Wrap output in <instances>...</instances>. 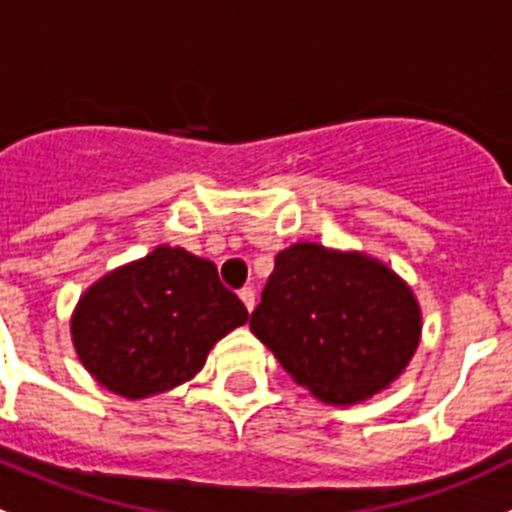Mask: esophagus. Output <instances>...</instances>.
<instances>
[{
	"label": "esophagus",
	"mask_w": 512,
	"mask_h": 512,
	"mask_svg": "<svg viewBox=\"0 0 512 512\" xmlns=\"http://www.w3.org/2000/svg\"><path fill=\"white\" fill-rule=\"evenodd\" d=\"M239 298H242V303L247 306V311H255V306H257L255 288H242L239 290Z\"/></svg>",
	"instance_id": "34e87169"
}]
</instances>
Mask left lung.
Masks as SVG:
<instances>
[{
    "instance_id": "8db88e82",
    "label": "left lung",
    "mask_w": 512,
    "mask_h": 512,
    "mask_svg": "<svg viewBox=\"0 0 512 512\" xmlns=\"http://www.w3.org/2000/svg\"><path fill=\"white\" fill-rule=\"evenodd\" d=\"M250 329L313 398L357 405L411 365L423 321L411 285L382 260L296 242L275 257Z\"/></svg>"
}]
</instances>
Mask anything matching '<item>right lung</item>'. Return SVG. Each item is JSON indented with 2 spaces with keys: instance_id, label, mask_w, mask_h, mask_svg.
Returning <instances> with one entry per match:
<instances>
[{
  "instance_id": "right-lung-1",
  "label": "right lung",
  "mask_w": 512,
  "mask_h": 512,
  "mask_svg": "<svg viewBox=\"0 0 512 512\" xmlns=\"http://www.w3.org/2000/svg\"><path fill=\"white\" fill-rule=\"evenodd\" d=\"M247 319L214 262L160 245L84 290L71 313V342L99 385L142 400L196 377L214 344Z\"/></svg>"
}]
</instances>
